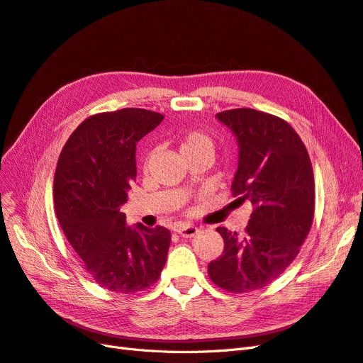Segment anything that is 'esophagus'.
<instances>
[{"label":"esophagus","instance_id":"1","mask_svg":"<svg viewBox=\"0 0 363 363\" xmlns=\"http://www.w3.org/2000/svg\"><path fill=\"white\" fill-rule=\"evenodd\" d=\"M177 232L182 236V238H193L199 233V229L196 225H190V224H184V225H179Z\"/></svg>","mask_w":363,"mask_h":363}]
</instances>
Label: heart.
<instances>
[{"label": "heart", "instance_id": "heart-1", "mask_svg": "<svg viewBox=\"0 0 363 363\" xmlns=\"http://www.w3.org/2000/svg\"><path fill=\"white\" fill-rule=\"evenodd\" d=\"M178 147H179V154L184 157V160H189L193 157H208L209 160H212L213 154H216V140L202 130H191L189 133L182 134V136L178 139ZM152 157H154L152 152L146 155L143 161L145 172L150 169Z\"/></svg>", "mask_w": 363, "mask_h": 363}]
</instances>
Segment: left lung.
<instances>
[{"label":"left lung","mask_w":363,"mask_h":363,"mask_svg":"<svg viewBox=\"0 0 363 363\" xmlns=\"http://www.w3.org/2000/svg\"><path fill=\"white\" fill-rule=\"evenodd\" d=\"M239 143L232 193L254 209L245 235L218 227L221 256L208 264L213 284L250 293L271 284L296 259L314 220L315 186L310 155L287 121L260 111L217 113Z\"/></svg>","instance_id":"8db88e82"}]
</instances>
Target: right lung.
<instances>
[{
	"instance_id": "obj_1",
	"label": "right lung",
	"mask_w": 363,
	"mask_h": 363,
	"mask_svg": "<svg viewBox=\"0 0 363 363\" xmlns=\"http://www.w3.org/2000/svg\"><path fill=\"white\" fill-rule=\"evenodd\" d=\"M163 118L136 107L86 118L65 142L53 178L65 238L91 278L124 296L151 287L167 260L166 227H130L119 209L136 179V143Z\"/></svg>"
}]
</instances>
